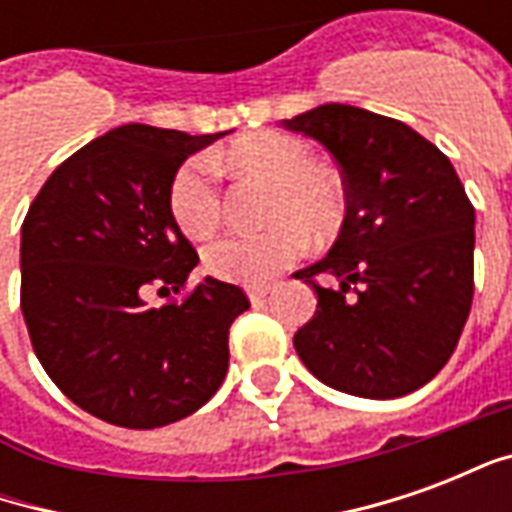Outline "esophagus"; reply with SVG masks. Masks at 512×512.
<instances>
[{
  "mask_svg": "<svg viewBox=\"0 0 512 512\" xmlns=\"http://www.w3.org/2000/svg\"><path fill=\"white\" fill-rule=\"evenodd\" d=\"M268 293H271V288H266V285H252V288H246V296H249L252 304H260Z\"/></svg>",
  "mask_w": 512,
  "mask_h": 512,
  "instance_id": "1",
  "label": "esophagus"
}]
</instances>
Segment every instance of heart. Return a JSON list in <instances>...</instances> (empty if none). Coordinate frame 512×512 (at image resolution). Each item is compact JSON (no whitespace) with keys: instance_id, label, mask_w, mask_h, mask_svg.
<instances>
[{"instance_id":"obj_1","label":"heart","mask_w":512,"mask_h":512,"mask_svg":"<svg viewBox=\"0 0 512 512\" xmlns=\"http://www.w3.org/2000/svg\"><path fill=\"white\" fill-rule=\"evenodd\" d=\"M224 164L274 180L260 233H233L202 252L208 274L224 282H266L296 263L307 249V235L329 238L345 222L348 194L343 180L315 167V158L299 139L285 134H252L222 153ZM169 213L180 233L202 241L222 219V191L208 158H191L169 183Z\"/></svg>"}]
</instances>
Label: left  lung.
I'll use <instances>...</instances> for the list:
<instances>
[{"label": "left lung", "mask_w": 512, "mask_h": 512, "mask_svg": "<svg viewBox=\"0 0 512 512\" xmlns=\"http://www.w3.org/2000/svg\"><path fill=\"white\" fill-rule=\"evenodd\" d=\"M282 126L332 153L348 194L329 255L296 271L318 296L296 354L348 395H408L447 365L472 310L474 208L461 178L414 128L359 106H315Z\"/></svg>", "instance_id": "obj_1"}]
</instances>
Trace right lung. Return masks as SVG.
<instances>
[{"instance_id": "add662e5", "label": "right lung", "mask_w": 512, "mask_h": 512, "mask_svg": "<svg viewBox=\"0 0 512 512\" xmlns=\"http://www.w3.org/2000/svg\"><path fill=\"white\" fill-rule=\"evenodd\" d=\"M227 134V131H224ZM224 134L120 126L51 172L21 224V312L40 365L87 414L150 430L189 417L222 386L227 334L249 299L205 277L169 213L180 164Z\"/></svg>"}]
</instances>
